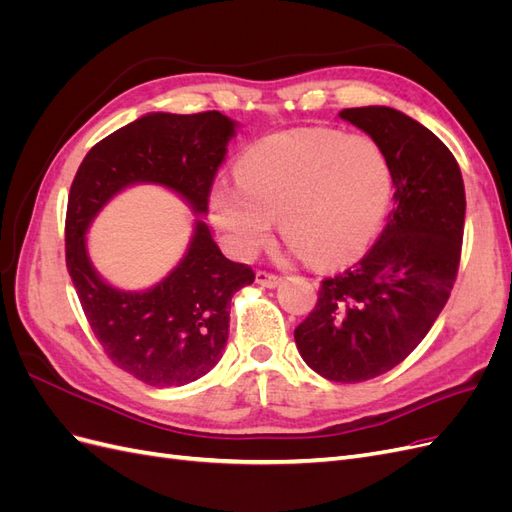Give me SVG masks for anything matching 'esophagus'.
Here are the masks:
<instances>
[{"label":"esophagus","mask_w":512,"mask_h":512,"mask_svg":"<svg viewBox=\"0 0 512 512\" xmlns=\"http://www.w3.org/2000/svg\"><path fill=\"white\" fill-rule=\"evenodd\" d=\"M282 282L280 275L269 273V271H256V284L265 286V288H277Z\"/></svg>","instance_id":"1"}]
</instances>
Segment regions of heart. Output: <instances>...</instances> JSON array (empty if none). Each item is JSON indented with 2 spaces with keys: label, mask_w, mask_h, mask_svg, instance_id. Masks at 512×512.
<instances>
[{
  "label": "heart",
  "mask_w": 512,
  "mask_h": 512,
  "mask_svg": "<svg viewBox=\"0 0 512 512\" xmlns=\"http://www.w3.org/2000/svg\"><path fill=\"white\" fill-rule=\"evenodd\" d=\"M237 181L211 190V215L239 256L282 237L314 267L352 260L374 239L391 203L393 173L365 134L299 128L260 138L237 162Z\"/></svg>",
  "instance_id": "b5f03b06"
}]
</instances>
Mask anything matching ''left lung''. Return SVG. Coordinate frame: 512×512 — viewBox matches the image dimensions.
I'll list each match as a JSON object with an SVG mask.
<instances>
[{
	"label": "left lung",
	"mask_w": 512,
	"mask_h": 512,
	"mask_svg": "<svg viewBox=\"0 0 512 512\" xmlns=\"http://www.w3.org/2000/svg\"><path fill=\"white\" fill-rule=\"evenodd\" d=\"M339 117L369 134L393 173V209L376 245L335 277L297 329L303 361L333 382L386 374L423 342L457 277L466 190L440 138L391 106L344 108Z\"/></svg>",
	"instance_id": "obj_1"
}]
</instances>
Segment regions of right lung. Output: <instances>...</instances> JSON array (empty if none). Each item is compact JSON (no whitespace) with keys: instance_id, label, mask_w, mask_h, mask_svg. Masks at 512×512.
Returning a JSON list of instances; mask_svg holds the SVG:
<instances>
[{"instance_id":"right-lung-1","label":"right lung","mask_w":512,"mask_h":512,"mask_svg":"<svg viewBox=\"0 0 512 512\" xmlns=\"http://www.w3.org/2000/svg\"><path fill=\"white\" fill-rule=\"evenodd\" d=\"M237 121L218 113H149L89 149L72 181L66 267L106 356L149 386H183L222 359L230 299L254 282L252 267L228 260L203 220L188 252L160 284L126 292L106 284L87 256L85 232L102 207L134 183L177 192L207 215L211 185Z\"/></svg>"}]
</instances>
